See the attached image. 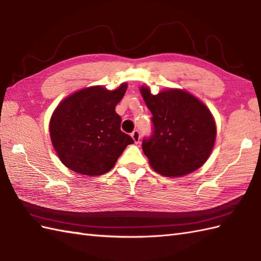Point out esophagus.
<instances>
[{
    "label": "esophagus",
    "mask_w": 261,
    "mask_h": 261,
    "mask_svg": "<svg viewBox=\"0 0 261 261\" xmlns=\"http://www.w3.org/2000/svg\"><path fill=\"white\" fill-rule=\"evenodd\" d=\"M131 137L133 139V141H135L136 143H139L140 142V132H139L138 130H135L132 133H131Z\"/></svg>",
    "instance_id": "34e87169"
}]
</instances>
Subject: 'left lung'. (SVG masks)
Returning <instances> with one entry per match:
<instances>
[{"label":"left lung","instance_id":"1","mask_svg":"<svg viewBox=\"0 0 261 261\" xmlns=\"http://www.w3.org/2000/svg\"><path fill=\"white\" fill-rule=\"evenodd\" d=\"M141 94L152 113V133L142 140L151 167L166 177H182L207 161L216 140V124L209 109L182 90L156 95L148 87Z\"/></svg>","mask_w":261,"mask_h":261}]
</instances>
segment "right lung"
<instances>
[{"label":"right lung","instance_id":"right-lung-1","mask_svg":"<svg viewBox=\"0 0 261 261\" xmlns=\"http://www.w3.org/2000/svg\"><path fill=\"white\" fill-rule=\"evenodd\" d=\"M126 83L114 91L91 87L64 99L54 110L50 135L65 167L87 175L110 171L126 145L135 141L122 132L116 106L123 98Z\"/></svg>","mask_w":261,"mask_h":261}]
</instances>
